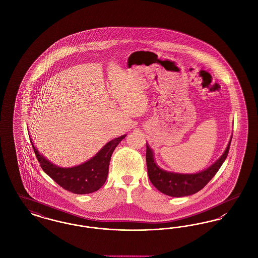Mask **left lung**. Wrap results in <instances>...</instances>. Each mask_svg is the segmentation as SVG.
<instances>
[{
  "instance_id": "left-lung-1",
  "label": "left lung",
  "mask_w": 258,
  "mask_h": 258,
  "mask_svg": "<svg viewBox=\"0 0 258 258\" xmlns=\"http://www.w3.org/2000/svg\"><path fill=\"white\" fill-rule=\"evenodd\" d=\"M230 142L231 140L219 160L215 161L208 168L197 173H178L160 168L155 161L152 149L146 144V162L149 179L157 189L168 197H184L195 195L208 184L209 181L220 169L221 164L227 157Z\"/></svg>"
}]
</instances>
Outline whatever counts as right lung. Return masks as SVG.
<instances>
[{
    "instance_id": "add662e5",
    "label": "right lung",
    "mask_w": 258,
    "mask_h": 258,
    "mask_svg": "<svg viewBox=\"0 0 258 258\" xmlns=\"http://www.w3.org/2000/svg\"><path fill=\"white\" fill-rule=\"evenodd\" d=\"M125 135L114 138L106 143L98 153L85 162L72 166L61 167L46 160L39 154L32 142L37 160L50 178H52L62 188L76 195H87L98 190L107 179L111 156Z\"/></svg>"
}]
</instances>
